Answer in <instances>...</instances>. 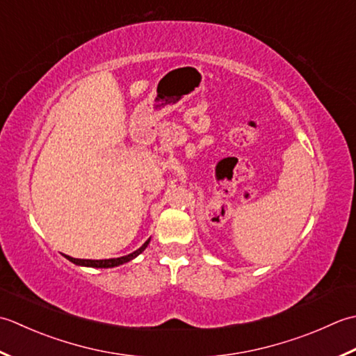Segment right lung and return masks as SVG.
Returning a JSON list of instances; mask_svg holds the SVG:
<instances>
[{"label": "right lung", "instance_id": "1", "mask_svg": "<svg viewBox=\"0 0 356 356\" xmlns=\"http://www.w3.org/2000/svg\"><path fill=\"white\" fill-rule=\"evenodd\" d=\"M150 239H147L146 243H144L140 249L129 253V255L126 257H121V258H111V259H78V258H72V257H67L66 258L69 261H72L74 264H78V266H87V267H103V269H107V267H115V266H120V264H124L127 263V261L134 259L135 257L140 255V253L147 248Z\"/></svg>", "mask_w": 356, "mask_h": 356}]
</instances>
